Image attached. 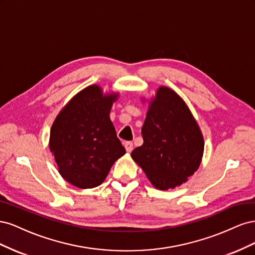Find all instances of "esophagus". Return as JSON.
<instances>
[{
    "label": "esophagus",
    "instance_id": "esophagus-1",
    "mask_svg": "<svg viewBox=\"0 0 255 255\" xmlns=\"http://www.w3.org/2000/svg\"><path fill=\"white\" fill-rule=\"evenodd\" d=\"M125 148H126L128 153H130V152H132V150H133V142L126 141L125 142Z\"/></svg>",
    "mask_w": 255,
    "mask_h": 255
}]
</instances>
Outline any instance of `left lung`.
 Instances as JSON below:
<instances>
[{"label":"left lung","mask_w":255,"mask_h":255,"mask_svg":"<svg viewBox=\"0 0 255 255\" xmlns=\"http://www.w3.org/2000/svg\"><path fill=\"white\" fill-rule=\"evenodd\" d=\"M141 134L143 143L130 156L155 188L173 189L199 169L203 135L187 104L174 90L157 88L149 101Z\"/></svg>","instance_id":"1"}]
</instances>
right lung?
<instances>
[{"label": "right lung", "mask_w": 255, "mask_h": 255, "mask_svg": "<svg viewBox=\"0 0 255 255\" xmlns=\"http://www.w3.org/2000/svg\"><path fill=\"white\" fill-rule=\"evenodd\" d=\"M118 98V92L103 94L99 85H90L78 92L53 122L50 151L61 177L75 187L101 185L115 161L126 154L110 118Z\"/></svg>", "instance_id": "obj_1"}]
</instances>
